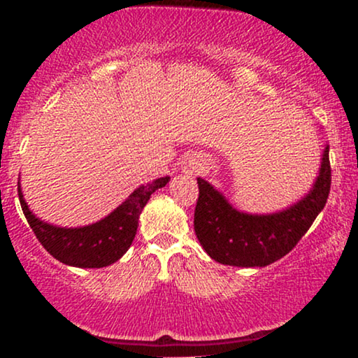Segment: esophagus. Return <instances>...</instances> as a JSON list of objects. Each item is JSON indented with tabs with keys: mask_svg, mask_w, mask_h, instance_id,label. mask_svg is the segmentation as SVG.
<instances>
[{
	"mask_svg": "<svg viewBox=\"0 0 358 358\" xmlns=\"http://www.w3.org/2000/svg\"><path fill=\"white\" fill-rule=\"evenodd\" d=\"M196 163H193V162H188V165H187V171H190V173H192V171H195L196 170Z\"/></svg>",
	"mask_w": 358,
	"mask_h": 358,
	"instance_id": "esophagus-1",
	"label": "esophagus"
}]
</instances>
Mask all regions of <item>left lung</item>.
Listing matches in <instances>:
<instances>
[{
  "mask_svg": "<svg viewBox=\"0 0 358 358\" xmlns=\"http://www.w3.org/2000/svg\"><path fill=\"white\" fill-rule=\"evenodd\" d=\"M328 148L320 176L301 202L273 215L237 212L210 183L196 178L199 199L193 215L196 239L217 262L237 268H262L285 257L311 227L327 203L331 185Z\"/></svg>",
  "mask_w": 358,
  "mask_h": 358,
  "instance_id": "left-lung-1",
  "label": "left lung"
}]
</instances>
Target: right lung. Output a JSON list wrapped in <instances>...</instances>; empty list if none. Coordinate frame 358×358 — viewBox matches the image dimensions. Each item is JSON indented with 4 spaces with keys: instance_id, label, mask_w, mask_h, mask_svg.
Here are the masks:
<instances>
[{
    "instance_id": "obj_1",
    "label": "right lung",
    "mask_w": 358,
    "mask_h": 358,
    "mask_svg": "<svg viewBox=\"0 0 358 358\" xmlns=\"http://www.w3.org/2000/svg\"><path fill=\"white\" fill-rule=\"evenodd\" d=\"M168 180H170L168 176H163L143 185L106 219L79 229H64L45 224L28 210L20 187L18 196L28 225L47 252H50L64 264L76 266V268H104L124 256L136 236L139 213L143 207L148 203L151 193L165 187Z\"/></svg>"
}]
</instances>
